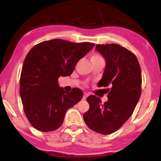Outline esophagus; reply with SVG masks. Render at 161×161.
I'll return each mask as SVG.
<instances>
[{
  "mask_svg": "<svg viewBox=\"0 0 161 161\" xmlns=\"http://www.w3.org/2000/svg\"><path fill=\"white\" fill-rule=\"evenodd\" d=\"M88 96H89V94L86 93V92H84V96H83V99L85 100Z\"/></svg>",
  "mask_w": 161,
  "mask_h": 161,
  "instance_id": "esophagus-1",
  "label": "esophagus"
}]
</instances>
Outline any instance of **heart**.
I'll use <instances>...</instances> for the list:
<instances>
[{"label": "heart", "instance_id": "obj_1", "mask_svg": "<svg viewBox=\"0 0 161 161\" xmlns=\"http://www.w3.org/2000/svg\"><path fill=\"white\" fill-rule=\"evenodd\" d=\"M103 59L102 58V56H100L99 54H93L91 57V60L92 62H94V61H97V60H99V59Z\"/></svg>", "mask_w": 161, "mask_h": 161}]
</instances>
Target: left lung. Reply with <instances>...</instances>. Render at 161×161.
<instances>
[{
	"instance_id": "8db88e82",
	"label": "left lung",
	"mask_w": 161,
	"mask_h": 161,
	"mask_svg": "<svg viewBox=\"0 0 161 161\" xmlns=\"http://www.w3.org/2000/svg\"><path fill=\"white\" fill-rule=\"evenodd\" d=\"M107 65L98 86H108V101L102 103L94 95L87 97L89 110L83 117L89 129L107 135L116 131L130 118L141 94V67L132 52L117 44L97 45Z\"/></svg>"
}]
</instances>
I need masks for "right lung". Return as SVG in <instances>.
Instances as JSON below:
<instances>
[{
    "mask_svg": "<svg viewBox=\"0 0 161 161\" xmlns=\"http://www.w3.org/2000/svg\"><path fill=\"white\" fill-rule=\"evenodd\" d=\"M91 42L54 39L38 43L25 57L20 79V94L27 119L40 131L61 126L66 111L83 97L79 88L65 92L58 78L72 75L76 64L94 47Z\"/></svg>",
    "mask_w": 161,
    "mask_h": 161,
    "instance_id": "obj_1",
    "label": "right lung"
}]
</instances>
